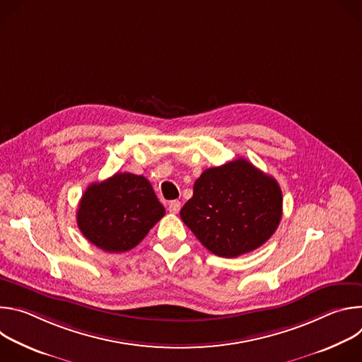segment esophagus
I'll return each instance as SVG.
<instances>
[{
  "label": "esophagus",
  "mask_w": 362,
  "mask_h": 362,
  "mask_svg": "<svg viewBox=\"0 0 362 362\" xmlns=\"http://www.w3.org/2000/svg\"><path fill=\"white\" fill-rule=\"evenodd\" d=\"M180 208H182V204H180L179 200H172L169 203V212L170 214H177L180 211Z\"/></svg>",
  "instance_id": "obj_1"
}]
</instances>
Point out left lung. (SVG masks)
Returning <instances> with one entry per match:
<instances>
[{
    "mask_svg": "<svg viewBox=\"0 0 362 362\" xmlns=\"http://www.w3.org/2000/svg\"><path fill=\"white\" fill-rule=\"evenodd\" d=\"M180 218L206 249L236 257L274 235L282 218V192L272 176L239 158L200 175Z\"/></svg>",
    "mask_w": 362,
    "mask_h": 362,
    "instance_id": "left-lung-1",
    "label": "left lung"
}]
</instances>
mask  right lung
<instances>
[{
  "instance_id": "right-lung-1",
  "label": "right lung",
  "mask_w": 362,
  "mask_h": 362,
  "mask_svg": "<svg viewBox=\"0 0 362 362\" xmlns=\"http://www.w3.org/2000/svg\"><path fill=\"white\" fill-rule=\"evenodd\" d=\"M165 216V208L144 176L116 173L91 183L77 209L81 233L106 252H126Z\"/></svg>"
}]
</instances>
